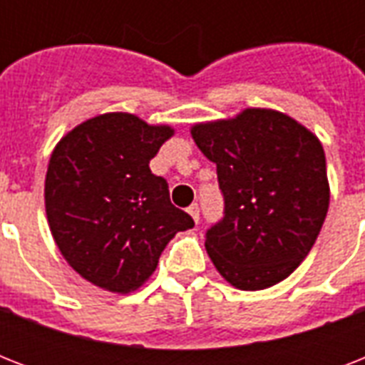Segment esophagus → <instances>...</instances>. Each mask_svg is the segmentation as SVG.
Listing matches in <instances>:
<instances>
[{"label": "esophagus", "instance_id": "1", "mask_svg": "<svg viewBox=\"0 0 365 365\" xmlns=\"http://www.w3.org/2000/svg\"><path fill=\"white\" fill-rule=\"evenodd\" d=\"M187 212H189V216L193 217L195 220V223H199V220H200V210H199V205H197V202H195V205H191L187 208Z\"/></svg>", "mask_w": 365, "mask_h": 365}]
</instances>
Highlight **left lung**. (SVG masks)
I'll use <instances>...</instances> for the list:
<instances>
[{"instance_id":"left-lung-1","label":"left lung","mask_w":365,"mask_h":365,"mask_svg":"<svg viewBox=\"0 0 365 365\" xmlns=\"http://www.w3.org/2000/svg\"><path fill=\"white\" fill-rule=\"evenodd\" d=\"M191 136L216 163L223 217L206 231V252L239 289H265L299 267L322 229L329 183L322 143L274 110L199 123Z\"/></svg>"}]
</instances>
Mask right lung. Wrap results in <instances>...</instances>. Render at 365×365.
Returning a JSON list of instances; mask_svg holds the SVG:
<instances>
[{
  "instance_id": "right-lung-1",
  "label": "right lung",
  "mask_w": 365,
  "mask_h": 365,
  "mask_svg": "<svg viewBox=\"0 0 365 365\" xmlns=\"http://www.w3.org/2000/svg\"><path fill=\"white\" fill-rule=\"evenodd\" d=\"M172 134L132 113H104L56 143L45 178L48 227L71 269L94 286L136 289L174 235L195 225L170 202L165 178L149 170Z\"/></svg>"
}]
</instances>
